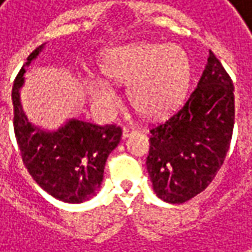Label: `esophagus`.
I'll return each mask as SVG.
<instances>
[{"instance_id": "obj_1", "label": "esophagus", "mask_w": 252, "mask_h": 252, "mask_svg": "<svg viewBox=\"0 0 252 252\" xmlns=\"http://www.w3.org/2000/svg\"><path fill=\"white\" fill-rule=\"evenodd\" d=\"M132 132H135V126H124L123 128V138H128Z\"/></svg>"}]
</instances>
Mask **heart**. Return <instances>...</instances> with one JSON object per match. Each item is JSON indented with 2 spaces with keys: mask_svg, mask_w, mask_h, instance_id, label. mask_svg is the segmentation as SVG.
I'll return each mask as SVG.
<instances>
[{
  "mask_svg": "<svg viewBox=\"0 0 252 252\" xmlns=\"http://www.w3.org/2000/svg\"><path fill=\"white\" fill-rule=\"evenodd\" d=\"M101 69L108 79L129 82V98L144 114L160 117L179 104L190 82V62L186 52L176 45L131 43L107 50ZM87 90L98 111L111 115L118 107L115 89L90 73Z\"/></svg>",
  "mask_w": 252,
  "mask_h": 252,
  "instance_id": "obj_1",
  "label": "heart"
}]
</instances>
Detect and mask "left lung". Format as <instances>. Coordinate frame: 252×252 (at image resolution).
I'll list each match as a JSON object with an SVG mask.
<instances>
[{"label": "left lung", "mask_w": 252, "mask_h": 252, "mask_svg": "<svg viewBox=\"0 0 252 252\" xmlns=\"http://www.w3.org/2000/svg\"><path fill=\"white\" fill-rule=\"evenodd\" d=\"M233 128V82L210 50L188 101L149 131L147 169L159 199L181 204L204 190L224 162Z\"/></svg>", "instance_id": "left-lung-1"}]
</instances>
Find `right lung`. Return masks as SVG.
<instances>
[{"label": "right lung", "instance_id": "add662e5", "mask_svg": "<svg viewBox=\"0 0 252 252\" xmlns=\"http://www.w3.org/2000/svg\"><path fill=\"white\" fill-rule=\"evenodd\" d=\"M43 45L28 56L12 87L14 131L24 165L33 181L55 199L83 203L97 194L105 160L121 139V128L69 120L56 131L33 126L21 104L25 66L36 59Z\"/></svg>", "mask_w": 252, "mask_h": 252}]
</instances>
